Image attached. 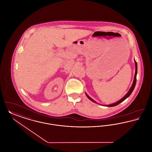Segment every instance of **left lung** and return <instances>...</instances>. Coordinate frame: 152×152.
I'll return each instance as SVG.
<instances>
[{
    "mask_svg": "<svg viewBox=\"0 0 152 152\" xmlns=\"http://www.w3.org/2000/svg\"><path fill=\"white\" fill-rule=\"evenodd\" d=\"M135 75H134V81H133V84H132V87H131V88H130V89H129V91H128V92L125 95V96L124 97H123L121 99H120L119 101H118L116 103H113V104H109V105H106V106H107V107H114V106H115L116 105H118V104H119V103H121V102H122L123 101H124L125 99L126 98H127L130 95H131V94L132 93V92L133 91V90H134V88H135V84H136V81H137V62L135 61ZM86 96H87V98L89 99V100H91V101H92L93 102H94V103H97L95 100H94L92 98H91L90 97H89V96L86 93Z\"/></svg>",
    "mask_w": 152,
    "mask_h": 152,
    "instance_id": "obj_1",
    "label": "left lung"
}]
</instances>
